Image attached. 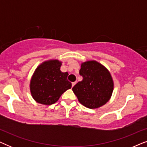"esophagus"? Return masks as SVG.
<instances>
[{
	"label": "esophagus",
	"instance_id": "esophagus-1",
	"mask_svg": "<svg viewBox=\"0 0 147 147\" xmlns=\"http://www.w3.org/2000/svg\"><path fill=\"white\" fill-rule=\"evenodd\" d=\"M76 83H77V82H72V84H71V85H72V88H73L74 86L76 85Z\"/></svg>",
	"mask_w": 147,
	"mask_h": 147
}]
</instances>
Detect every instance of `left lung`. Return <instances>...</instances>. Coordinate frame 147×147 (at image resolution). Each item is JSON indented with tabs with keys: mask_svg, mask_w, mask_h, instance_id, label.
<instances>
[{
	"mask_svg": "<svg viewBox=\"0 0 147 147\" xmlns=\"http://www.w3.org/2000/svg\"><path fill=\"white\" fill-rule=\"evenodd\" d=\"M80 74L83 80L72 90L82 105L95 109L109 101L114 90V81L105 66L95 60L82 62Z\"/></svg>",
	"mask_w": 147,
	"mask_h": 147,
	"instance_id": "obj_1",
	"label": "left lung"
}]
</instances>
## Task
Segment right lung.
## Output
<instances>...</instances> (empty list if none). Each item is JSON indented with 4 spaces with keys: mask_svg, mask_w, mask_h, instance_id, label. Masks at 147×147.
I'll use <instances>...</instances> for the list:
<instances>
[{
    "mask_svg": "<svg viewBox=\"0 0 147 147\" xmlns=\"http://www.w3.org/2000/svg\"><path fill=\"white\" fill-rule=\"evenodd\" d=\"M62 61L58 59L45 61L37 66L32 76L29 88L32 97L37 103L51 105L71 88L67 80V72H62Z\"/></svg>",
    "mask_w": 147,
    "mask_h": 147,
    "instance_id": "add662e5",
    "label": "right lung"
}]
</instances>
